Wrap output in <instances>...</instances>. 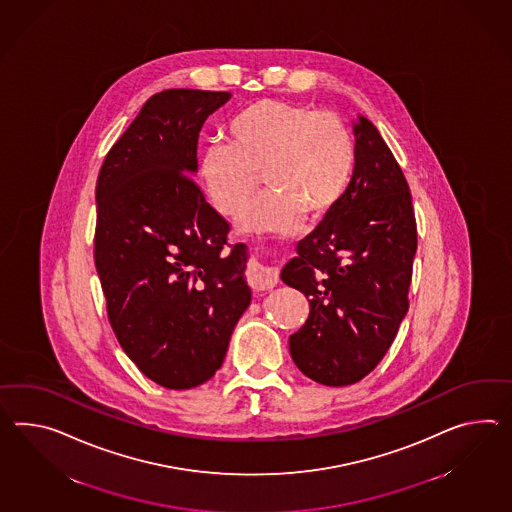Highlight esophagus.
I'll return each mask as SVG.
<instances>
[{
	"instance_id": "1",
	"label": "esophagus",
	"mask_w": 512,
	"mask_h": 512,
	"mask_svg": "<svg viewBox=\"0 0 512 512\" xmlns=\"http://www.w3.org/2000/svg\"><path fill=\"white\" fill-rule=\"evenodd\" d=\"M277 281H279L277 268L262 266V264H257L255 268H251L250 283L255 290H270V288L277 285Z\"/></svg>"
}]
</instances>
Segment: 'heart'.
Masks as SVG:
<instances>
[{
  "label": "heart",
  "instance_id": "obj_1",
  "mask_svg": "<svg viewBox=\"0 0 512 512\" xmlns=\"http://www.w3.org/2000/svg\"><path fill=\"white\" fill-rule=\"evenodd\" d=\"M229 144L203 151L200 179L227 218L246 209L259 177L266 192L238 227L257 235H294L305 216L322 218L342 200L355 168V142L331 113L285 101H255L227 125Z\"/></svg>",
  "mask_w": 512,
  "mask_h": 512
}]
</instances>
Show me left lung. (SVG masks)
I'll use <instances>...</instances> for the list:
<instances>
[{"label": "left lung", "instance_id": "8db88e82", "mask_svg": "<svg viewBox=\"0 0 512 512\" xmlns=\"http://www.w3.org/2000/svg\"><path fill=\"white\" fill-rule=\"evenodd\" d=\"M355 168L281 279L309 298L311 312L290 335L292 361L312 381L346 387L385 357L409 311L416 220L405 175L375 125L353 122Z\"/></svg>", "mask_w": 512, "mask_h": 512}]
</instances>
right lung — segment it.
<instances>
[{
    "label": "right lung",
    "instance_id": "right-lung-1",
    "mask_svg": "<svg viewBox=\"0 0 512 512\" xmlns=\"http://www.w3.org/2000/svg\"><path fill=\"white\" fill-rule=\"evenodd\" d=\"M229 92L172 88L144 103L107 153L94 261L109 322L127 357L157 385L187 390L224 362L251 303L248 246L194 183L205 120Z\"/></svg>",
    "mask_w": 512,
    "mask_h": 512
}]
</instances>
